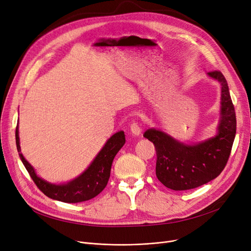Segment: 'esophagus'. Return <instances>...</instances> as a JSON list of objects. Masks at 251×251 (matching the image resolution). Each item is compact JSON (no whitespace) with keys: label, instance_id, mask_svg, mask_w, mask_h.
<instances>
[{"label":"esophagus","instance_id":"34e87169","mask_svg":"<svg viewBox=\"0 0 251 251\" xmlns=\"http://www.w3.org/2000/svg\"><path fill=\"white\" fill-rule=\"evenodd\" d=\"M130 131H131V133H132V135H134V136H139L141 134V129H140L139 125L135 122L133 124H131Z\"/></svg>","mask_w":251,"mask_h":251}]
</instances>
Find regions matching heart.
<instances>
[{
  "label": "heart",
  "instance_id": "1",
  "mask_svg": "<svg viewBox=\"0 0 251 251\" xmlns=\"http://www.w3.org/2000/svg\"><path fill=\"white\" fill-rule=\"evenodd\" d=\"M102 115H103V114H102ZM102 115H101V116H102Z\"/></svg>",
  "mask_w": 251,
  "mask_h": 251
}]
</instances>
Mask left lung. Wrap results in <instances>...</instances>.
Listing matches in <instances>:
<instances>
[{
	"label": "left lung",
	"mask_w": 251,
	"mask_h": 251,
	"mask_svg": "<svg viewBox=\"0 0 251 251\" xmlns=\"http://www.w3.org/2000/svg\"><path fill=\"white\" fill-rule=\"evenodd\" d=\"M221 85L220 119L214 136L199 142H185L159 128H150L143 136L156 151L155 175L173 190H188L217 178L225 168L236 135V116L226 78L220 71L206 73Z\"/></svg>",
	"instance_id": "obj_1"
}]
</instances>
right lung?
Masks as SVG:
<instances>
[{"instance_id": "add662e5", "label": "right lung", "mask_w": 251, "mask_h": 251, "mask_svg": "<svg viewBox=\"0 0 251 251\" xmlns=\"http://www.w3.org/2000/svg\"><path fill=\"white\" fill-rule=\"evenodd\" d=\"M19 123V122H18ZM16 146L19 152L20 160L23 163L25 169L27 170L30 177L36 184V186L41 189L48 197L51 200L76 203L94 199L100 194L104 187L107 186L112 163L115 155L122 149L125 144L124 131H118L113 134L105 143L99 153L89 166L83 172L66 183H50L39 175H37L34 168L27 162L21 152L20 138H19V125L16 127Z\"/></svg>"}]
</instances>
